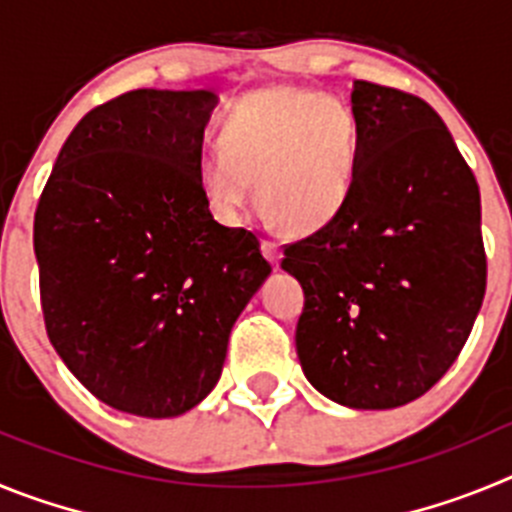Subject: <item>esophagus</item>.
<instances>
[{
	"label": "esophagus",
	"mask_w": 512,
	"mask_h": 512,
	"mask_svg": "<svg viewBox=\"0 0 512 512\" xmlns=\"http://www.w3.org/2000/svg\"><path fill=\"white\" fill-rule=\"evenodd\" d=\"M264 256L271 261L274 266H279V259H282V251L274 241H264Z\"/></svg>",
	"instance_id": "1"
}]
</instances>
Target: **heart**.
<instances>
[{
  "instance_id": "b5f03b06",
  "label": "heart",
  "mask_w": 512,
  "mask_h": 512,
  "mask_svg": "<svg viewBox=\"0 0 512 512\" xmlns=\"http://www.w3.org/2000/svg\"><path fill=\"white\" fill-rule=\"evenodd\" d=\"M359 120L346 102L297 87L241 97L220 128V146L197 161V184L225 223L241 220L251 182L269 215L297 233L341 212L354 184Z\"/></svg>"
}]
</instances>
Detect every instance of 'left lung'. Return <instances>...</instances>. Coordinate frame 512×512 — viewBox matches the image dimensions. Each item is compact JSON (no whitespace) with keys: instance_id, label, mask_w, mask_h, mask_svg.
Returning <instances> with one entry per match:
<instances>
[{"instance_id":"1","label":"left lung","mask_w":512,"mask_h":512,"mask_svg":"<svg viewBox=\"0 0 512 512\" xmlns=\"http://www.w3.org/2000/svg\"><path fill=\"white\" fill-rule=\"evenodd\" d=\"M359 153L346 205L284 246L305 307L297 356L315 390L356 410L418 400L449 372L485 300L472 169L425 99L354 81Z\"/></svg>"}]
</instances>
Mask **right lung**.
Here are the masks:
<instances>
[{
  "instance_id": "obj_1",
  "label": "right lung",
  "mask_w": 512,
  "mask_h": 512,
  "mask_svg": "<svg viewBox=\"0 0 512 512\" xmlns=\"http://www.w3.org/2000/svg\"><path fill=\"white\" fill-rule=\"evenodd\" d=\"M212 104L205 89L99 104L63 143L35 210L48 338L122 413L171 418L205 400L271 271L259 238L217 223L197 184Z\"/></svg>"
}]
</instances>
